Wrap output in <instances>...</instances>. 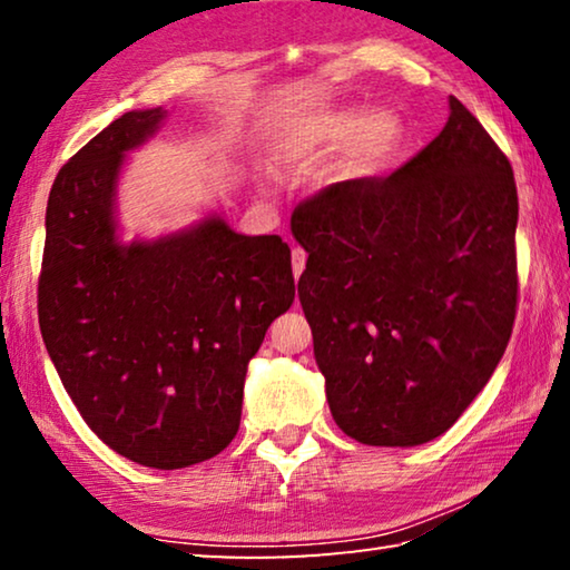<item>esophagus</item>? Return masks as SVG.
<instances>
[{"instance_id": "obj_1", "label": "esophagus", "mask_w": 570, "mask_h": 570, "mask_svg": "<svg viewBox=\"0 0 570 570\" xmlns=\"http://www.w3.org/2000/svg\"><path fill=\"white\" fill-rule=\"evenodd\" d=\"M304 266H306V250L294 246V248H292V268H294V276H296V278L302 276Z\"/></svg>"}]
</instances>
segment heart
Listing matches in <instances>:
<instances>
[{"label": "heart", "mask_w": 570, "mask_h": 570, "mask_svg": "<svg viewBox=\"0 0 570 570\" xmlns=\"http://www.w3.org/2000/svg\"><path fill=\"white\" fill-rule=\"evenodd\" d=\"M404 140V125L392 112H366L362 108H330L298 118L286 132L284 158L294 166L330 156L350 146V166L372 170L387 163Z\"/></svg>", "instance_id": "obj_1"}]
</instances>
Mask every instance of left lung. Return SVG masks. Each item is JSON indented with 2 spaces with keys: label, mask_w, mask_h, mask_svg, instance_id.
Wrapping results in <instances>:
<instances>
[{
  "label": "left lung",
  "mask_w": 570,
  "mask_h": 570,
  "mask_svg": "<svg viewBox=\"0 0 570 570\" xmlns=\"http://www.w3.org/2000/svg\"><path fill=\"white\" fill-rule=\"evenodd\" d=\"M515 226L510 160L452 95L445 128L402 168L294 208L298 302L346 435L422 445L478 397L515 322Z\"/></svg>",
  "instance_id": "1"
}]
</instances>
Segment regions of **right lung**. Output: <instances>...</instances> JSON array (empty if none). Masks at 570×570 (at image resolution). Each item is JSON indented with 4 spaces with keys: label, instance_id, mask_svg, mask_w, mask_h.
Here are the masks:
<instances>
[{
    "label": "right lung",
    "instance_id": "obj_1",
    "mask_svg": "<svg viewBox=\"0 0 570 570\" xmlns=\"http://www.w3.org/2000/svg\"><path fill=\"white\" fill-rule=\"evenodd\" d=\"M166 110L125 112L52 183L37 314L67 394L105 445L178 470L236 438L248 360L294 302L292 250L220 218L130 246L115 238L125 150Z\"/></svg>",
    "mask_w": 570,
    "mask_h": 570
}]
</instances>
